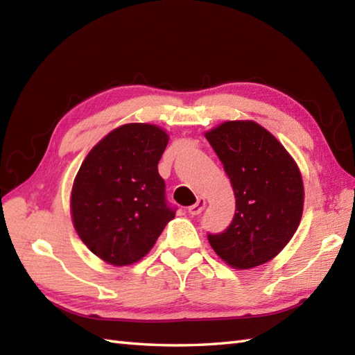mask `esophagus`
Segmentation results:
<instances>
[{
    "label": "esophagus",
    "instance_id": "esophagus-1",
    "mask_svg": "<svg viewBox=\"0 0 355 355\" xmlns=\"http://www.w3.org/2000/svg\"><path fill=\"white\" fill-rule=\"evenodd\" d=\"M205 207H206V200L202 198V197H200V198L197 200V202H195V205L191 206L187 210H189L191 215H198V214H201V210L205 209Z\"/></svg>",
    "mask_w": 355,
    "mask_h": 355
}]
</instances>
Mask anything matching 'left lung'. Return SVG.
I'll return each mask as SVG.
<instances>
[{
  "label": "left lung",
  "mask_w": 355,
  "mask_h": 355,
  "mask_svg": "<svg viewBox=\"0 0 355 355\" xmlns=\"http://www.w3.org/2000/svg\"><path fill=\"white\" fill-rule=\"evenodd\" d=\"M205 135L236 198L232 224L209 235V243L233 268L262 266L290 243L302 218L305 192L297 163L253 120H227Z\"/></svg>",
  "instance_id": "8db88e82"
}]
</instances>
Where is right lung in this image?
I'll list each match as a JSON object with an SVG mask.
<instances>
[{
	"mask_svg": "<svg viewBox=\"0 0 355 355\" xmlns=\"http://www.w3.org/2000/svg\"><path fill=\"white\" fill-rule=\"evenodd\" d=\"M168 141L157 125H122L89 150L76 173L70 197L74 230L111 266L140 261L175 216L158 173Z\"/></svg>",
	"mask_w": 355,
	"mask_h": 355,
	"instance_id": "1",
	"label": "right lung"
}]
</instances>
